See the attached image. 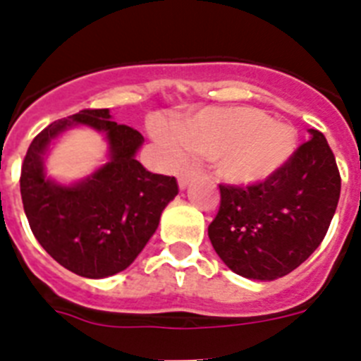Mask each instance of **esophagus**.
Wrapping results in <instances>:
<instances>
[{
	"label": "esophagus",
	"mask_w": 361,
	"mask_h": 361,
	"mask_svg": "<svg viewBox=\"0 0 361 361\" xmlns=\"http://www.w3.org/2000/svg\"><path fill=\"white\" fill-rule=\"evenodd\" d=\"M191 177H193V170L191 168H183V170L178 171V188L184 190L190 184Z\"/></svg>",
	"instance_id": "1"
}]
</instances>
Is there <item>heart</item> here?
<instances>
[{
    "mask_svg": "<svg viewBox=\"0 0 361 361\" xmlns=\"http://www.w3.org/2000/svg\"><path fill=\"white\" fill-rule=\"evenodd\" d=\"M152 132L170 162L180 161L184 149L212 157L216 175L237 186L273 177L296 148L288 124L245 106L206 108L175 126L155 121Z\"/></svg>",
    "mask_w": 361,
    "mask_h": 361,
    "instance_id": "b5f03b06",
    "label": "heart"
}]
</instances>
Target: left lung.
I'll return each mask as SVG.
<instances>
[{
  "label": "left lung",
  "mask_w": 361,
  "mask_h": 361,
  "mask_svg": "<svg viewBox=\"0 0 361 361\" xmlns=\"http://www.w3.org/2000/svg\"><path fill=\"white\" fill-rule=\"evenodd\" d=\"M264 183L220 184V208L208 226L222 262L251 280H275L305 262L336 212L342 178L318 130Z\"/></svg>",
  "instance_id": "obj_1"
}]
</instances>
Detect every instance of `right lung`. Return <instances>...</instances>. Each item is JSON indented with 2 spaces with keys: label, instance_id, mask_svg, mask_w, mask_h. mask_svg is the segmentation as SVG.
<instances>
[{
  "label": "right lung",
  "instance_id": "obj_1",
  "mask_svg": "<svg viewBox=\"0 0 361 361\" xmlns=\"http://www.w3.org/2000/svg\"><path fill=\"white\" fill-rule=\"evenodd\" d=\"M110 117L108 108H86L49 124L28 146L19 177L34 237L56 262L86 279L126 269L178 193L175 177L152 173L135 159L145 137ZM75 123L107 135L111 161L81 183L61 187L46 178L42 155L59 133Z\"/></svg>",
  "mask_w": 361,
  "mask_h": 361
}]
</instances>
